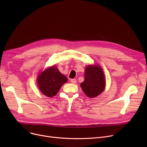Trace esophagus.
Returning a JSON list of instances; mask_svg holds the SVG:
<instances>
[{
  "label": "esophagus",
  "instance_id": "obj_1",
  "mask_svg": "<svg viewBox=\"0 0 147 147\" xmlns=\"http://www.w3.org/2000/svg\"><path fill=\"white\" fill-rule=\"evenodd\" d=\"M70 82H71V83L73 84H75L76 83V80L75 79H71L70 80Z\"/></svg>",
  "mask_w": 147,
  "mask_h": 147
}]
</instances>
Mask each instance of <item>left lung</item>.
<instances>
[{
  "label": "left lung",
  "mask_w": 147,
  "mask_h": 147,
  "mask_svg": "<svg viewBox=\"0 0 147 147\" xmlns=\"http://www.w3.org/2000/svg\"><path fill=\"white\" fill-rule=\"evenodd\" d=\"M80 86L84 93L89 98H94L101 94L105 86L102 68L96 65L87 67L84 73V80Z\"/></svg>",
  "instance_id": "left-lung-1"
}]
</instances>
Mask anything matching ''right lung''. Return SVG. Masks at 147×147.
<instances>
[{"instance_id": "right-lung-1", "label": "right lung", "mask_w": 147, "mask_h": 147, "mask_svg": "<svg viewBox=\"0 0 147 147\" xmlns=\"http://www.w3.org/2000/svg\"><path fill=\"white\" fill-rule=\"evenodd\" d=\"M67 77L62 74L56 67L53 66L42 72L38 77V88L48 97L57 95L63 84L67 82Z\"/></svg>"}]
</instances>
